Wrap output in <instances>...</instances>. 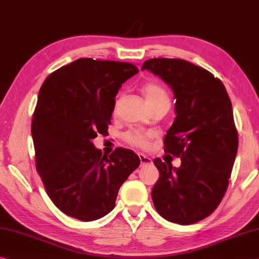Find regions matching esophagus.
Wrapping results in <instances>:
<instances>
[{
	"label": "esophagus",
	"instance_id": "esophagus-1",
	"mask_svg": "<svg viewBox=\"0 0 259 259\" xmlns=\"http://www.w3.org/2000/svg\"><path fill=\"white\" fill-rule=\"evenodd\" d=\"M139 160H141V165L144 166V165H151L152 163V159L146 157L144 154H139Z\"/></svg>",
	"mask_w": 259,
	"mask_h": 259
}]
</instances>
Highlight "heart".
Masks as SVG:
<instances>
[{
  "mask_svg": "<svg viewBox=\"0 0 259 259\" xmlns=\"http://www.w3.org/2000/svg\"><path fill=\"white\" fill-rule=\"evenodd\" d=\"M142 92L146 98L149 105L155 104L159 101H169V96L162 85L157 81H147L142 86ZM153 134L144 133L141 130H131L124 134L123 139L126 144L138 150H147L150 147Z\"/></svg>",
  "mask_w": 259,
  "mask_h": 259,
  "instance_id": "1",
  "label": "heart"
}]
</instances>
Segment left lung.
Listing matches in <instances>:
<instances>
[{
	"label": "left lung",
	"mask_w": 259,
	"mask_h": 259,
	"mask_svg": "<svg viewBox=\"0 0 259 259\" xmlns=\"http://www.w3.org/2000/svg\"><path fill=\"white\" fill-rule=\"evenodd\" d=\"M173 89L175 121L163 139L165 152L181 166L155 158L160 178L152 200L162 218L180 225L203 220L218 207L228 188L239 136L232 102L218 77L182 59H151L142 70Z\"/></svg>",
	"instance_id": "obj_1"
}]
</instances>
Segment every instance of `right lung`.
I'll list each match as a JSON object with an SVG mask.
<instances>
[{"label": "right lung", "instance_id": "add662e5", "mask_svg": "<svg viewBox=\"0 0 259 259\" xmlns=\"http://www.w3.org/2000/svg\"><path fill=\"white\" fill-rule=\"evenodd\" d=\"M137 72L133 63L79 59L52 72L41 86L31 126L35 168L64 214L81 221L102 218L141 163L134 151L117 147L107 157L92 143L107 133L115 97Z\"/></svg>", "mask_w": 259, "mask_h": 259}]
</instances>
